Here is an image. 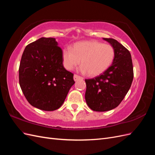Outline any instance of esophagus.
Instances as JSON below:
<instances>
[{"label":"esophagus","mask_w":155,"mask_h":155,"mask_svg":"<svg viewBox=\"0 0 155 155\" xmlns=\"http://www.w3.org/2000/svg\"><path fill=\"white\" fill-rule=\"evenodd\" d=\"M83 79V77H81V76H78V75H77V74H74V79L75 81H76L79 80V79Z\"/></svg>","instance_id":"1"}]
</instances>
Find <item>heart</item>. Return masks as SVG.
<instances>
[{
  "label": "heart",
  "instance_id": "heart-1",
  "mask_svg": "<svg viewBox=\"0 0 155 155\" xmlns=\"http://www.w3.org/2000/svg\"><path fill=\"white\" fill-rule=\"evenodd\" d=\"M113 46L97 41H85L75 44L72 50L63 51V61L67 70H72L81 63V70L91 76L104 72L114 59Z\"/></svg>",
  "mask_w": 155,
  "mask_h": 155
}]
</instances>
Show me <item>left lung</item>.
<instances>
[{
    "label": "left lung",
    "instance_id": "8db88e82",
    "mask_svg": "<svg viewBox=\"0 0 155 155\" xmlns=\"http://www.w3.org/2000/svg\"><path fill=\"white\" fill-rule=\"evenodd\" d=\"M113 46L114 59L104 72L92 79H86L85 100L94 111L114 109L122 101L133 80V61L129 51L116 40L103 38Z\"/></svg>",
    "mask_w": 155,
    "mask_h": 155
}]
</instances>
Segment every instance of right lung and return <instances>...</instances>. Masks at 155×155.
<instances>
[{"instance_id": "1", "label": "right lung", "mask_w": 155, "mask_h": 155, "mask_svg": "<svg viewBox=\"0 0 155 155\" xmlns=\"http://www.w3.org/2000/svg\"><path fill=\"white\" fill-rule=\"evenodd\" d=\"M63 51L55 38L41 37L28 45L18 68V80L33 107L52 111L62 105L74 85V74L63 64Z\"/></svg>"}]
</instances>
